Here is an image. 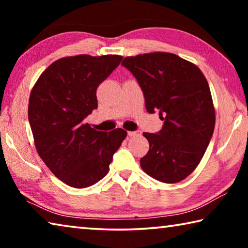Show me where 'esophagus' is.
<instances>
[{"mask_svg": "<svg viewBox=\"0 0 248 248\" xmlns=\"http://www.w3.org/2000/svg\"><path fill=\"white\" fill-rule=\"evenodd\" d=\"M139 134H140L139 131H129L128 132L129 137H137V136H139Z\"/></svg>", "mask_w": 248, "mask_h": 248, "instance_id": "obj_1", "label": "esophagus"}]
</instances>
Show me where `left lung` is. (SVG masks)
<instances>
[{"mask_svg":"<svg viewBox=\"0 0 248 248\" xmlns=\"http://www.w3.org/2000/svg\"><path fill=\"white\" fill-rule=\"evenodd\" d=\"M123 64L141 86L145 108L158 111L164 125L144 132L150 149L140 159L146 174L174 184L199 165L211 140L216 111L207 78L196 64L170 52H151L124 59Z\"/></svg>","mask_w":248,"mask_h":248,"instance_id":"left-lung-1","label":"left lung"}]
</instances>
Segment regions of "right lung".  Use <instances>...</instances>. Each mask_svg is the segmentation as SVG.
I'll return each instance as SVG.
<instances>
[{"label":"right lung","instance_id":"obj_1","mask_svg":"<svg viewBox=\"0 0 248 248\" xmlns=\"http://www.w3.org/2000/svg\"><path fill=\"white\" fill-rule=\"evenodd\" d=\"M123 57L78 54L54 61L33 85L28 119L39 156L64 184L86 188L104 178L127 137L117 128L103 132L84 123L97 108L96 91Z\"/></svg>","mask_w":248,"mask_h":248}]
</instances>
